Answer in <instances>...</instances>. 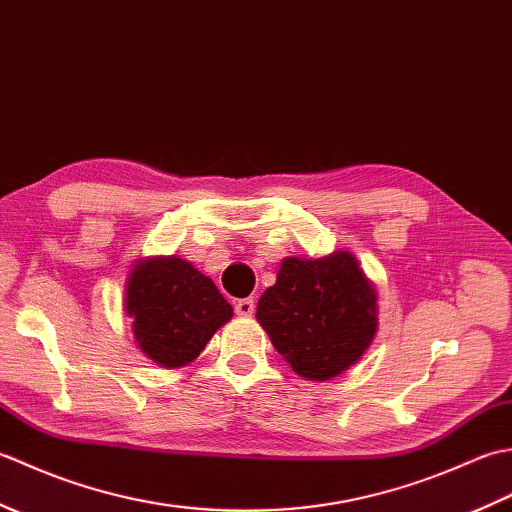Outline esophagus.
I'll list each match as a JSON object with an SVG mask.
<instances>
[{"mask_svg":"<svg viewBox=\"0 0 512 512\" xmlns=\"http://www.w3.org/2000/svg\"><path fill=\"white\" fill-rule=\"evenodd\" d=\"M235 312L239 314V317H250V314L255 312V299H239L235 303Z\"/></svg>","mask_w":512,"mask_h":512,"instance_id":"esophagus-1","label":"esophagus"}]
</instances>
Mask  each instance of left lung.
<instances>
[{"label":"left lung","instance_id":"8db88e82","mask_svg":"<svg viewBox=\"0 0 512 512\" xmlns=\"http://www.w3.org/2000/svg\"><path fill=\"white\" fill-rule=\"evenodd\" d=\"M376 299L374 284L347 250L321 259L286 257L275 286L257 303V321L299 376L323 383L372 345Z\"/></svg>","mask_w":512,"mask_h":512}]
</instances>
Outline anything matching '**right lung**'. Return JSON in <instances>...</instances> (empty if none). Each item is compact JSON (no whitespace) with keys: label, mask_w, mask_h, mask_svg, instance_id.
Returning a JSON list of instances; mask_svg holds the SVG:
<instances>
[{"label":"right lung","mask_w":512,"mask_h":512,"mask_svg":"<svg viewBox=\"0 0 512 512\" xmlns=\"http://www.w3.org/2000/svg\"><path fill=\"white\" fill-rule=\"evenodd\" d=\"M134 339L160 367H182L200 356L233 308L213 281L184 259L149 257L134 264L125 284Z\"/></svg>","instance_id":"add662e5"}]
</instances>
